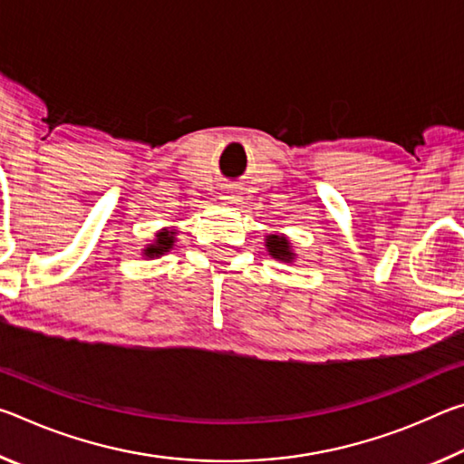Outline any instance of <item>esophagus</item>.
Segmentation results:
<instances>
[{
    "instance_id": "1",
    "label": "esophagus",
    "mask_w": 464,
    "mask_h": 464,
    "mask_svg": "<svg viewBox=\"0 0 464 464\" xmlns=\"http://www.w3.org/2000/svg\"><path fill=\"white\" fill-rule=\"evenodd\" d=\"M221 198L227 202V204H237L241 200V196L237 194V190H233V188H225Z\"/></svg>"
}]
</instances>
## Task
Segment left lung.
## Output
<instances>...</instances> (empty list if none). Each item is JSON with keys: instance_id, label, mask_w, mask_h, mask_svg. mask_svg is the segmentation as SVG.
Segmentation results:
<instances>
[{"instance_id": "left-lung-1", "label": "left lung", "mask_w": 464, "mask_h": 464, "mask_svg": "<svg viewBox=\"0 0 464 464\" xmlns=\"http://www.w3.org/2000/svg\"><path fill=\"white\" fill-rule=\"evenodd\" d=\"M266 247H268L270 256L276 257L280 262H293L295 254H293V246H290L288 239L285 235H266Z\"/></svg>"}]
</instances>
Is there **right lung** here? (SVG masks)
I'll return each mask as SVG.
<instances>
[{
    "label": "right lung",
    "mask_w": 464,
    "mask_h": 464,
    "mask_svg": "<svg viewBox=\"0 0 464 464\" xmlns=\"http://www.w3.org/2000/svg\"><path fill=\"white\" fill-rule=\"evenodd\" d=\"M176 231L174 229H163L155 235V241L149 243V246L143 249V254L147 257H160L174 247V241H176Z\"/></svg>",
    "instance_id": "right-lung-1"
}]
</instances>
